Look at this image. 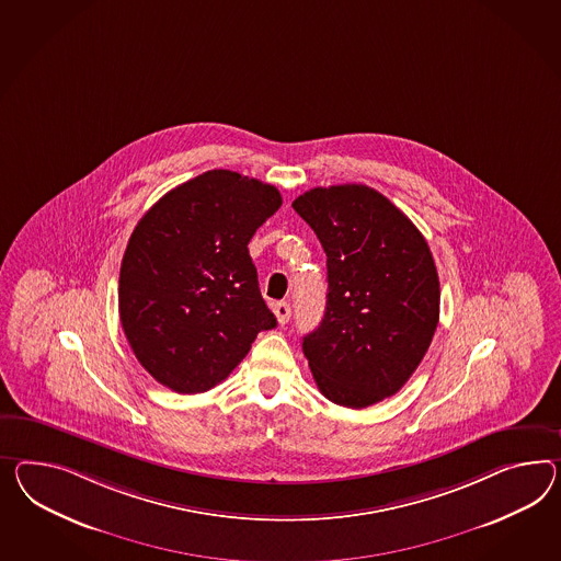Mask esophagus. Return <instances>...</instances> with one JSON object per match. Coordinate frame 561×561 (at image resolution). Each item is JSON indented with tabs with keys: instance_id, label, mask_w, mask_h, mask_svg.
I'll use <instances>...</instances> for the list:
<instances>
[{
	"instance_id": "34e87169",
	"label": "esophagus",
	"mask_w": 561,
	"mask_h": 561,
	"mask_svg": "<svg viewBox=\"0 0 561 561\" xmlns=\"http://www.w3.org/2000/svg\"><path fill=\"white\" fill-rule=\"evenodd\" d=\"M274 316H276V321L280 323V325H285L288 319H290V305L288 302H276L273 307Z\"/></svg>"
}]
</instances>
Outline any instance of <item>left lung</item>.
Masks as SVG:
<instances>
[{
	"label": "left lung",
	"mask_w": 561,
	"mask_h": 561,
	"mask_svg": "<svg viewBox=\"0 0 561 561\" xmlns=\"http://www.w3.org/2000/svg\"><path fill=\"white\" fill-rule=\"evenodd\" d=\"M293 209L328 256L325 316L302 337L317 388L350 409L397 394L439 321V278L423 233L366 185L311 188Z\"/></svg>",
	"instance_id": "8db88e82"
}]
</instances>
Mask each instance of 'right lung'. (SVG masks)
<instances>
[{
    "label": "right lung",
    "mask_w": 561,
    "mask_h": 561,
    "mask_svg": "<svg viewBox=\"0 0 561 561\" xmlns=\"http://www.w3.org/2000/svg\"><path fill=\"white\" fill-rule=\"evenodd\" d=\"M283 205L278 188L207 171L169 191L129 236L119 319L138 362L162 387H216L276 317L259 288L248 242Z\"/></svg>",
    "instance_id": "1"
}]
</instances>
